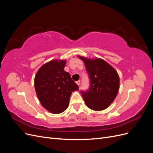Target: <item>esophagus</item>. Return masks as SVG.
Listing matches in <instances>:
<instances>
[{"mask_svg":"<svg viewBox=\"0 0 153 153\" xmlns=\"http://www.w3.org/2000/svg\"><path fill=\"white\" fill-rule=\"evenodd\" d=\"M76 84L78 85H80V80H78L77 82H76Z\"/></svg>","mask_w":153,"mask_h":153,"instance_id":"34e87169","label":"esophagus"}]
</instances>
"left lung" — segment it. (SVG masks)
Returning a JSON list of instances; mask_svg holds the SVG:
<instances>
[{"label":"left lung","instance_id":"obj_1","mask_svg":"<svg viewBox=\"0 0 153 153\" xmlns=\"http://www.w3.org/2000/svg\"><path fill=\"white\" fill-rule=\"evenodd\" d=\"M78 57L84 62L90 77L89 90L81 92L87 107L95 111L107 108L119 90V76L117 71L102 59H89L80 55Z\"/></svg>","mask_w":153,"mask_h":153}]
</instances>
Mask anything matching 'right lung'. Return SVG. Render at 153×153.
<instances>
[{
    "mask_svg": "<svg viewBox=\"0 0 153 153\" xmlns=\"http://www.w3.org/2000/svg\"><path fill=\"white\" fill-rule=\"evenodd\" d=\"M66 60L54 59L41 66L34 78L37 96L48 112L58 114L66 110L73 91L78 86L64 71Z\"/></svg>",
    "mask_w": 153,
    "mask_h": 153,
    "instance_id": "add662e5",
    "label": "right lung"
}]
</instances>
